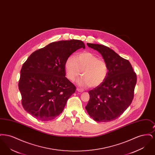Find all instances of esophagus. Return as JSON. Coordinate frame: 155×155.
Returning a JSON list of instances; mask_svg holds the SVG:
<instances>
[{"label":"esophagus","mask_w":155,"mask_h":155,"mask_svg":"<svg viewBox=\"0 0 155 155\" xmlns=\"http://www.w3.org/2000/svg\"><path fill=\"white\" fill-rule=\"evenodd\" d=\"M77 91H78V92H82L83 91H84V90L82 89H80V88H77Z\"/></svg>","instance_id":"34e87169"}]
</instances>
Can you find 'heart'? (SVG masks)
I'll use <instances>...</instances> for the list:
<instances>
[{"mask_svg": "<svg viewBox=\"0 0 155 155\" xmlns=\"http://www.w3.org/2000/svg\"><path fill=\"white\" fill-rule=\"evenodd\" d=\"M64 67L67 78L70 81H75L81 72L82 77L77 84L82 87H99L105 81L109 73L106 62L91 52L81 53L75 58L69 57Z\"/></svg>", "mask_w": 155, "mask_h": 155, "instance_id": "obj_1", "label": "heart"}]
</instances>
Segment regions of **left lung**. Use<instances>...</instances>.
<instances>
[{"mask_svg":"<svg viewBox=\"0 0 155 155\" xmlns=\"http://www.w3.org/2000/svg\"><path fill=\"white\" fill-rule=\"evenodd\" d=\"M87 45L102 55L109 73L103 84L89 91L90 99L85 109L95 121H111L120 116L132 102L137 75L130 61L109 48L95 44Z\"/></svg>","mask_w":155,"mask_h":155,"instance_id":"obj_1","label":"left lung"}]
</instances>
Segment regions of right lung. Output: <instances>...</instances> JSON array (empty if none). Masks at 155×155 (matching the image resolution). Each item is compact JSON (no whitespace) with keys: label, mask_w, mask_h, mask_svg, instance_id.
Masks as SVG:
<instances>
[{"label":"right lung","mask_w":155,"mask_h":155,"mask_svg":"<svg viewBox=\"0 0 155 155\" xmlns=\"http://www.w3.org/2000/svg\"><path fill=\"white\" fill-rule=\"evenodd\" d=\"M85 48L80 40L60 41L30 55L22 65L18 82L25 110L42 121L52 120L62 113L76 90L65 77L66 61L73 53Z\"/></svg>","instance_id":"add662e5"}]
</instances>
